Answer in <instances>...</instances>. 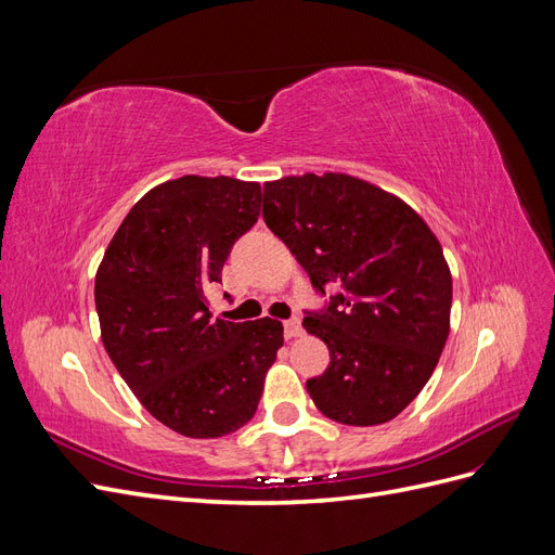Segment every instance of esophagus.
I'll use <instances>...</instances> for the list:
<instances>
[{
  "label": "esophagus",
  "mask_w": 555,
  "mask_h": 555,
  "mask_svg": "<svg viewBox=\"0 0 555 555\" xmlns=\"http://www.w3.org/2000/svg\"><path fill=\"white\" fill-rule=\"evenodd\" d=\"M300 335H304V324H300V319H287V322H284V338L296 340Z\"/></svg>",
  "instance_id": "obj_1"
}]
</instances>
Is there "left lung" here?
<instances>
[{
	"label": "left lung",
	"instance_id": "8db88e82",
	"mask_svg": "<svg viewBox=\"0 0 555 555\" xmlns=\"http://www.w3.org/2000/svg\"><path fill=\"white\" fill-rule=\"evenodd\" d=\"M263 222L306 268L314 289L338 284L304 326L331 363L308 393L345 426L391 422L422 393L449 335L451 271L412 206L347 173L263 184Z\"/></svg>",
	"mask_w": 555,
	"mask_h": 555
}]
</instances>
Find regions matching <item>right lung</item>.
<instances>
[{
	"mask_svg": "<svg viewBox=\"0 0 555 555\" xmlns=\"http://www.w3.org/2000/svg\"><path fill=\"white\" fill-rule=\"evenodd\" d=\"M261 184L182 176L139 198L94 278L102 343L141 405L184 438H222L257 412L282 324L212 319L231 245L257 222Z\"/></svg>",
	"mask_w": 555,
	"mask_h": 555,
	"instance_id": "add662e5",
	"label": "right lung"
}]
</instances>
